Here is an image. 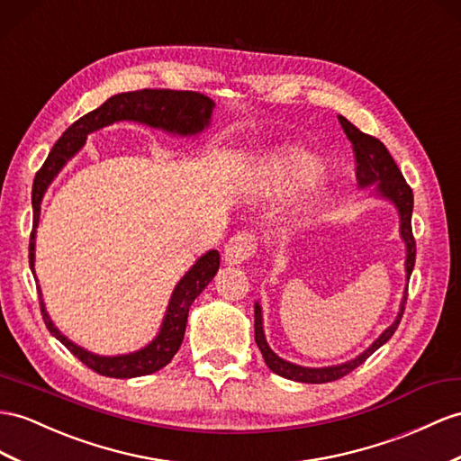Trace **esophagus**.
Instances as JSON below:
<instances>
[{
  "mask_svg": "<svg viewBox=\"0 0 461 461\" xmlns=\"http://www.w3.org/2000/svg\"><path fill=\"white\" fill-rule=\"evenodd\" d=\"M255 249H257L255 235L241 231L238 235H233V238L226 243V247H223V261L228 265H241L247 261V258L253 257Z\"/></svg>",
  "mask_w": 461,
  "mask_h": 461,
  "instance_id": "34e87169",
  "label": "esophagus"
}]
</instances>
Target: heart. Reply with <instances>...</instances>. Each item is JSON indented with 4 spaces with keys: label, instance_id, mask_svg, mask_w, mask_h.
Wrapping results in <instances>:
<instances>
[{
    "label": "heart",
    "instance_id": "1",
    "mask_svg": "<svg viewBox=\"0 0 461 461\" xmlns=\"http://www.w3.org/2000/svg\"><path fill=\"white\" fill-rule=\"evenodd\" d=\"M325 173L323 163L312 156H285L280 159L263 165L257 171L251 183L255 193H267L275 196H296L303 191H308L313 185L320 183ZM325 196H317L312 204L305 208V216H313L317 210L323 208Z\"/></svg>",
    "mask_w": 461,
    "mask_h": 461
}]
</instances>
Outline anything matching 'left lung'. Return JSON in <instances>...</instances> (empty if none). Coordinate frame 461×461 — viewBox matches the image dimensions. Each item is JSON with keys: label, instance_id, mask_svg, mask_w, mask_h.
<instances>
[{"label": "left lung", "instance_id": "1", "mask_svg": "<svg viewBox=\"0 0 461 461\" xmlns=\"http://www.w3.org/2000/svg\"><path fill=\"white\" fill-rule=\"evenodd\" d=\"M339 121H340V126H343V130H345L347 138L352 141L354 156H357L358 185L362 188L375 186L374 196L387 200V203H392L397 210L399 235L405 243V278L409 282L412 267H415V253H417L415 238H412V230H411V216H412L411 186L405 183L403 175H401L397 163L392 158V153L387 151V148L382 144L380 140L360 132V130L352 122H348L345 116H339ZM405 302H407V288L403 292V298H401L395 321L389 325L368 348L360 352L357 358L347 360L343 364L323 366V368H310V366H300V364H294V362L280 358L278 354L267 343L265 329H263V308L258 302H255V340H257L258 350H261V354H263L267 366L275 374L286 377V380L302 382V384H327V382H333V380H339V377L347 375L354 368H358V366L370 357V354H374L377 348L385 345L387 340L392 339V335L395 333V329L401 321V317H403Z\"/></svg>", "mask_w": 461, "mask_h": 461}]
</instances>
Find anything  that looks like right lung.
Returning a JSON list of instances; mask_svg holds the SVG:
<instances>
[{
  "label": "right lung",
  "instance_id": "1",
  "mask_svg": "<svg viewBox=\"0 0 461 461\" xmlns=\"http://www.w3.org/2000/svg\"><path fill=\"white\" fill-rule=\"evenodd\" d=\"M216 103L210 97L203 95L196 91H173V89H141V91H128L118 93L111 99L104 101L99 109L87 113L81 116L69 126L62 138L56 141L52 151L46 158L41 171L34 176L32 183V231L29 241V265L34 275V238H37L39 218H41V204L44 193L49 191L52 181L64 169V165L72 159L76 153L86 146V140L89 134L97 132V130L111 126L121 121L140 122L149 128L163 130V132L191 138L198 136L203 130L210 126L212 111H214ZM220 268V253L216 249L206 251L203 257L196 258V263L186 270L185 276L176 282L173 288V294L165 310L163 321L158 335L153 337L146 347L140 350L128 352V354H116V357H103V354H95L84 347L76 345L74 340H69L60 329L54 325L50 320L49 312L42 300V292L39 288L41 298V312L42 320L49 327V331L60 340V343L84 362L87 368L107 377H138L148 375L161 370L163 366H167L171 358L179 350L185 329H186V317L188 310H191L193 302L196 296H200L212 278L216 276ZM37 278V275H34Z\"/></svg>",
  "mask_w": 461,
  "mask_h": 461
}]
</instances>
